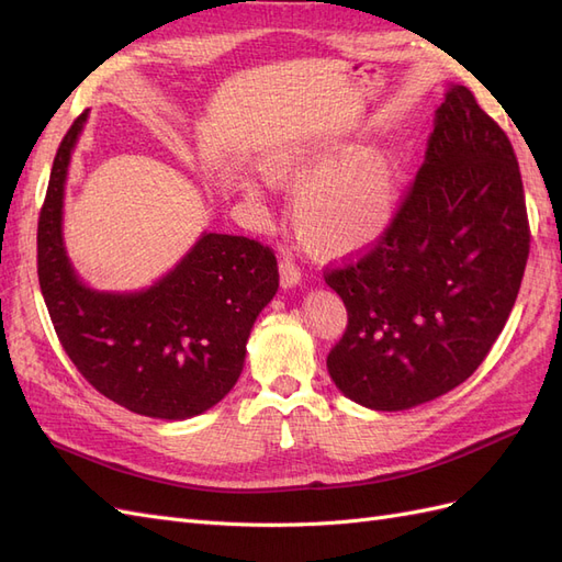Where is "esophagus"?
Wrapping results in <instances>:
<instances>
[{
	"label": "esophagus",
	"instance_id": "34e87169",
	"mask_svg": "<svg viewBox=\"0 0 562 562\" xmlns=\"http://www.w3.org/2000/svg\"><path fill=\"white\" fill-rule=\"evenodd\" d=\"M279 274H281V285L283 288H293V285H297L300 283V269H297V265L293 262V260H281V265H279Z\"/></svg>",
	"mask_w": 562,
	"mask_h": 562
}]
</instances>
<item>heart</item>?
<instances>
[{"instance_id": "obj_1", "label": "heart", "mask_w": 562, "mask_h": 562, "mask_svg": "<svg viewBox=\"0 0 562 562\" xmlns=\"http://www.w3.org/2000/svg\"><path fill=\"white\" fill-rule=\"evenodd\" d=\"M337 147H293L267 166L277 184H299L293 220L300 239L323 258H347L375 244L396 213V164L363 149L335 166Z\"/></svg>"}]
</instances>
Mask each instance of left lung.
Wrapping results in <instances>:
<instances>
[{"label": "left lung", "instance_id": "left-lung-1", "mask_svg": "<svg viewBox=\"0 0 562 562\" xmlns=\"http://www.w3.org/2000/svg\"><path fill=\"white\" fill-rule=\"evenodd\" d=\"M527 255L512 140L467 87H452L386 232L323 271L347 307L328 353L337 389L375 411H405L462 384L504 330Z\"/></svg>", "mask_w": 562, "mask_h": 562}]
</instances>
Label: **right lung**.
<instances>
[{
    "label": "right lung",
    "mask_w": 562,
    "mask_h": 562,
    "mask_svg": "<svg viewBox=\"0 0 562 562\" xmlns=\"http://www.w3.org/2000/svg\"><path fill=\"white\" fill-rule=\"evenodd\" d=\"M83 110L50 168L37 225V274L65 353L95 391L126 411L187 419L223 401L241 375L255 318L279 288L277 255L258 239L203 234L149 291L112 295L83 285L60 236L63 187Z\"/></svg>",
    "instance_id": "1"
}]
</instances>
